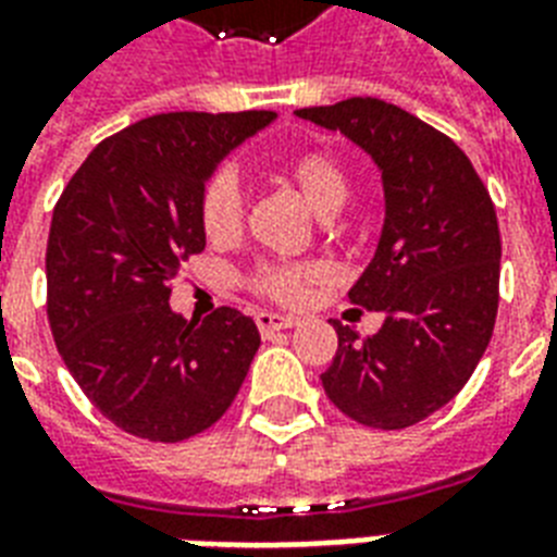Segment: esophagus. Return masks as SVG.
<instances>
[{
	"instance_id": "34e87169",
	"label": "esophagus",
	"mask_w": 557,
	"mask_h": 557,
	"mask_svg": "<svg viewBox=\"0 0 557 557\" xmlns=\"http://www.w3.org/2000/svg\"><path fill=\"white\" fill-rule=\"evenodd\" d=\"M257 326H260L262 335H271V332L292 330V326H297V318H292V314H277V312H257Z\"/></svg>"
}]
</instances>
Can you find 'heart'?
<instances>
[{
	"instance_id": "b5f03b06",
	"label": "heart",
	"mask_w": 557,
	"mask_h": 557,
	"mask_svg": "<svg viewBox=\"0 0 557 557\" xmlns=\"http://www.w3.org/2000/svg\"><path fill=\"white\" fill-rule=\"evenodd\" d=\"M283 178L300 193V199L318 216H335L349 199V176L344 164L330 152H300L283 164ZM243 193L231 170H219L201 190L199 222L201 231L225 243L243 231ZM323 277L321 262H262L251 274V288L277 304L304 300L306 288Z\"/></svg>"
}]
</instances>
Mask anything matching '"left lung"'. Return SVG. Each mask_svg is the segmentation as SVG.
<instances>
[{
    "mask_svg": "<svg viewBox=\"0 0 557 557\" xmlns=\"http://www.w3.org/2000/svg\"><path fill=\"white\" fill-rule=\"evenodd\" d=\"M375 161L384 225L349 304L384 318L375 335L332 323L338 352L323 389L349 419L398 431L466 387L494 332L500 227L492 196L448 135L379 98L297 109Z\"/></svg>",
    "mask_w": 557,
    "mask_h": 557,
    "instance_id": "1",
    "label": "left lung"
}]
</instances>
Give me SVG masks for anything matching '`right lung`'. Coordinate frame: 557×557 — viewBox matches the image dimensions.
I'll list each match as a JSON object with an SVG mask.
<instances>
[{
    "label": "right lung",
    "instance_id": "1",
    "mask_svg": "<svg viewBox=\"0 0 557 557\" xmlns=\"http://www.w3.org/2000/svg\"><path fill=\"white\" fill-rule=\"evenodd\" d=\"M274 112H168L100 141L65 185L48 231V323L63 364L121 431L182 442L208 431L260 349L251 318L201 323L170 309V283L205 248L201 190Z\"/></svg>",
    "mask_w": 557,
    "mask_h": 557
}]
</instances>
